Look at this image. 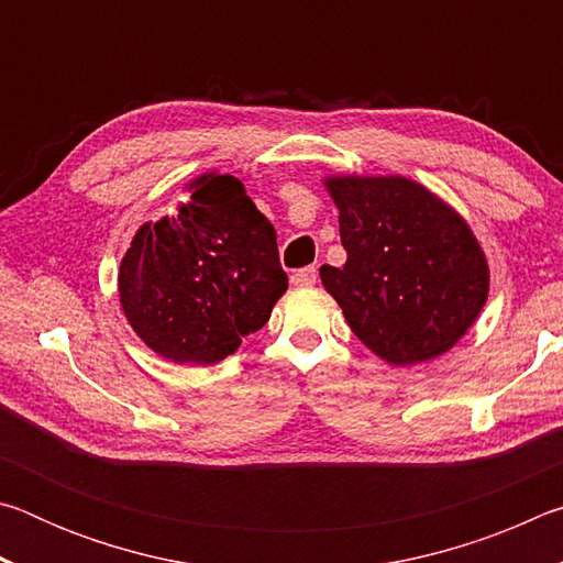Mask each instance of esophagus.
Returning <instances> with one entry per match:
<instances>
[{
    "mask_svg": "<svg viewBox=\"0 0 563 563\" xmlns=\"http://www.w3.org/2000/svg\"><path fill=\"white\" fill-rule=\"evenodd\" d=\"M316 280H318V268H316V265H308V268H300V271H295L290 275V283L298 285V288H305V285H312Z\"/></svg>",
    "mask_w": 563,
    "mask_h": 563,
    "instance_id": "34e87169",
    "label": "esophagus"
}]
</instances>
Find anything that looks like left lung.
I'll list each match as a JSON object with an SVG mask.
<instances>
[{"mask_svg": "<svg viewBox=\"0 0 563 563\" xmlns=\"http://www.w3.org/2000/svg\"><path fill=\"white\" fill-rule=\"evenodd\" d=\"M342 268L320 280L362 345L395 367L450 352L487 302L489 263L470 223L407 176L332 174Z\"/></svg>", "mask_w": 563, "mask_h": 563, "instance_id": "8db88e82", "label": "left lung"}]
</instances>
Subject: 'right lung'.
Instances as JSON below:
<instances>
[{
  "instance_id": "obj_1",
  "label": "right lung",
  "mask_w": 563,
  "mask_h": 563,
  "mask_svg": "<svg viewBox=\"0 0 563 563\" xmlns=\"http://www.w3.org/2000/svg\"><path fill=\"white\" fill-rule=\"evenodd\" d=\"M174 216L144 223L119 265V302L148 350L213 365L271 320L288 290L275 228L235 176L190 178Z\"/></svg>"
}]
</instances>
